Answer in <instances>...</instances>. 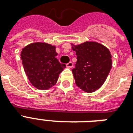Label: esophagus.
I'll list each match as a JSON object with an SVG mask.
<instances>
[{"mask_svg": "<svg viewBox=\"0 0 133 133\" xmlns=\"http://www.w3.org/2000/svg\"><path fill=\"white\" fill-rule=\"evenodd\" d=\"M66 67H67V68H72L73 67L72 62H69L68 63H67Z\"/></svg>", "mask_w": 133, "mask_h": 133, "instance_id": "34e87169", "label": "esophagus"}]
</instances>
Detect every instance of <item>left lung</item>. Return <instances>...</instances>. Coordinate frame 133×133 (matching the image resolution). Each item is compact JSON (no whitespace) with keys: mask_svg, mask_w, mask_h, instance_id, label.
Listing matches in <instances>:
<instances>
[{"mask_svg":"<svg viewBox=\"0 0 133 133\" xmlns=\"http://www.w3.org/2000/svg\"><path fill=\"white\" fill-rule=\"evenodd\" d=\"M77 62L72 70L76 85L86 92H92L105 82L112 68L109 50L96 42H85L72 47Z\"/></svg>","mask_w":133,"mask_h":133,"instance_id":"8db88e82","label":"left lung"}]
</instances>
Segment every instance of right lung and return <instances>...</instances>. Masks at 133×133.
I'll return each instance as SVG.
<instances>
[{
  "label": "right lung",
  "mask_w": 133,
  "mask_h": 133,
  "mask_svg": "<svg viewBox=\"0 0 133 133\" xmlns=\"http://www.w3.org/2000/svg\"><path fill=\"white\" fill-rule=\"evenodd\" d=\"M55 47L45 43L27 45L21 54L22 63L30 83L36 88L47 90L54 85L65 65L56 56Z\"/></svg>",
  "instance_id": "1"
}]
</instances>
